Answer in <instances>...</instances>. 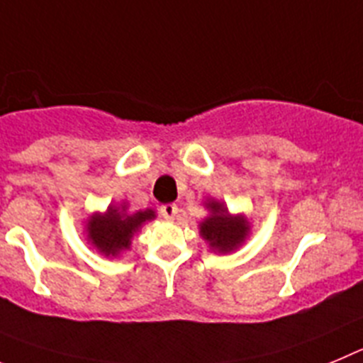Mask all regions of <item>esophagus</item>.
I'll return each mask as SVG.
<instances>
[{
    "instance_id": "obj_1",
    "label": "esophagus",
    "mask_w": 363,
    "mask_h": 363,
    "mask_svg": "<svg viewBox=\"0 0 363 363\" xmlns=\"http://www.w3.org/2000/svg\"><path fill=\"white\" fill-rule=\"evenodd\" d=\"M159 211H161V215L166 220H174V218L177 217L179 208L175 204H162L161 208H159Z\"/></svg>"
}]
</instances>
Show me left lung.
<instances>
[{
    "instance_id": "left-lung-1",
    "label": "left lung",
    "mask_w": 363,
    "mask_h": 363,
    "mask_svg": "<svg viewBox=\"0 0 363 363\" xmlns=\"http://www.w3.org/2000/svg\"><path fill=\"white\" fill-rule=\"evenodd\" d=\"M208 208L211 215L201 224V235L210 242L213 250L231 251L242 242L247 233V226L242 217H231L228 210L218 202H210Z\"/></svg>"
}]
</instances>
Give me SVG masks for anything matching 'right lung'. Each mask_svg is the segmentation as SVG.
Instances as JSON below:
<instances>
[{"instance_id": "add662e5", "label": "right lung", "mask_w": 363, "mask_h": 363, "mask_svg": "<svg viewBox=\"0 0 363 363\" xmlns=\"http://www.w3.org/2000/svg\"><path fill=\"white\" fill-rule=\"evenodd\" d=\"M150 218H153L152 210L125 215L112 206L106 213L94 215L88 224V238L96 244L101 253L113 257L119 251L128 250L133 233Z\"/></svg>"}]
</instances>
